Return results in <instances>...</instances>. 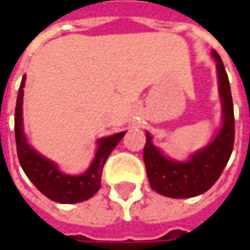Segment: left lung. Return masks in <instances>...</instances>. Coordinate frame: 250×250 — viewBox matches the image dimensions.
I'll return each mask as SVG.
<instances>
[{
  "mask_svg": "<svg viewBox=\"0 0 250 250\" xmlns=\"http://www.w3.org/2000/svg\"><path fill=\"white\" fill-rule=\"evenodd\" d=\"M217 66L222 116L221 128L204 148L193 152L188 161L166 157L152 143L146 132L143 161L152 190L170 198H190L208 191L220 178L233 151L234 143V111L229 79L220 55L211 52Z\"/></svg>",
  "mask_w": 250,
  "mask_h": 250,
  "instance_id": "1",
  "label": "left lung"
}]
</instances>
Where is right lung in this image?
<instances>
[{
  "instance_id": "obj_1",
  "label": "right lung",
  "mask_w": 250,
  "mask_h": 250,
  "mask_svg": "<svg viewBox=\"0 0 250 250\" xmlns=\"http://www.w3.org/2000/svg\"><path fill=\"white\" fill-rule=\"evenodd\" d=\"M26 76L24 75L19 89L16 112H14V134L17 145V155L21 167L30 179V182L48 197L59 204H77L87 201L100 188V179L103 166L116 145L122 141L125 131L114 135L100 138L96 154L89 167L80 175L62 173L56 162L48 159L30 146L24 132L22 120V100Z\"/></svg>"
}]
</instances>
